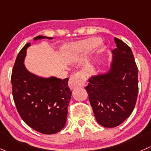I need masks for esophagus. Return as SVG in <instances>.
<instances>
[{
    "mask_svg": "<svg viewBox=\"0 0 151 151\" xmlns=\"http://www.w3.org/2000/svg\"><path fill=\"white\" fill-rule=\"evenodd\" d=\"M86 80V75L83 72H77V74H74L70 77V80L68 81V86L71 89L81 87L85 85Z\"/></svg>",
    "mask_w": 151,
    "mask_h": 151,
    "instance_id": "1",
    "label": "esophagus"
}]
</instances>
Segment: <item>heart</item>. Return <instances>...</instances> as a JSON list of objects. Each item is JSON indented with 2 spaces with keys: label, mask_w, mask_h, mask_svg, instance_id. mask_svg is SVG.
<instances>
[{
  "label": "heart",
  "mask_w": 151,
  "mask_h": 151,
  "mask_svg": "<svg viewBox=\"0 0 151 151\" xmlns=\"http://www.w3.org/2000/svg\"><path fill=\"white\" fill-rule=\"evenodd\" d=\"M99 43L100 40L99 38L91 37L65 46L63 48V53L67 58L74 59L87 55L96 47Z\"/></svg>",
  "instance_id": "heart-1"
}]
</instances>
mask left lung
Segmentation results:
<instances>
[{
  "mask_svg": "<svg viewBox=\"0 0 151 151\" xmlns=\"http://www.w3.org/2000/svg\"><path fill=\"white\" fill-rule=\"evenodd\" d=\"M111 68L90 77L86 87L98 123L105 128L122 124L133 112L138 96V68L131 48L114 38Z\"/></svg>",
  "mask_w": 151,
  "mask_h": 151,
  "instance_id": "8db88e82",
  "label": "left lung"
}]
</instances>
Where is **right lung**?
Instances as JSON below:
<instances>
[{"instance_id":"obj_1","label":"right lung","mask_w":151,"mask_h":151,"mask_svg":"<svg viewBox=\"0 0 151 151\" xmlns=\"http://www.w3.org/2000/svg\"><path fill=\"white\" fill-rule=\"evenodd\" d=\"M44 38L52 37L40 35L34 40ZM29 46L30 43H26L20 51L13 66L11 82L14 104L29 127L42 134H56L66 122L71 96L68 79L44 78L29 72L23 63Z\"/></svg>"}]
</instances>
